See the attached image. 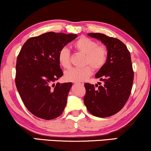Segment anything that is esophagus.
<instances>
[{"label": "esophagus", "instance_id": "esophagus-1", "mask_svg": "<svg viewBox=\"0 0 151 151\" xmlns=\"http://www.w3.org/2000/svg\"><path fill=\"white\" fill-rule=\"evenodd\" d=\"M74 84H79V85H84V83L82 82H73Z\"/></svg>", "mask_w": 151, "mask_h": 151}]
</instances>
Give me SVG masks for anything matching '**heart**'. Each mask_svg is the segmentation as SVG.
Returning a JSON list of instances; mask_svg holds the SVG:
<instances>
[{
    "label": "heart",
    "instance_id": "obj_1",
    "mask_svg": "<svg viewBox=\"0 0 151 151\" xmlns=\"http://www.w3.org/2000/svg\"><path fill=\"white\" fill-rule=\"evenodd\" d=\"M76 51L84 54L82 67L73 68L65 74V79L68 81H83L92 73V68L100 70L104 67L108 58V49L104 45H98L96 41L87 37H80L73 44ZM58 62L65 69L71 67V53L68 49H60L58 55Z\"/></svg>",
    "mask_w": 151,
    "mask_h": 151
}]
</instances>
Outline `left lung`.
Here are the masks:
<instances>
[{"label": "left lung", "instance_id": "8db88e82", "mask_svg": "<svg viewBox=\"0 0 151 151\" xmlns=\"http://www.w3.org/2000/svg\"><path fill=\"white\" fill-rule=\"evenodd\" d=\"M88 36L98 39L106 45L108 58L96 75L104 84H84V103L95 116H112L123 108L131 95L134 78L131 53L119 39L100 33H91Z\"/></svg>", "mask_w": 151, "mask_h": 151}]
</instances>
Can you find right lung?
<instances>
[{"label":"right lung","instance_id":"right-lung-1","mask_svg":"<svg viewBox=\"0 0 151 151\" xmlns=\"http://www.w3.org/2000/svg\"><path fill=\"white\" fill-rule=\"evenodd\" d=\"M76 34L47 32L24 42L17 57L15 82L22 102L35 116L59 117L67 104L71 82L53 84L63 75L58 55Z\"/></svg>","mask_w":151,"mask_h":151}]
</instances>
